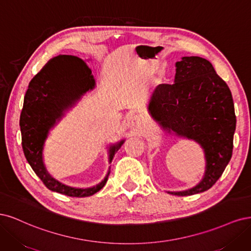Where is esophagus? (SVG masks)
Segmentation results:
<instances>
[{
	"instance_id": "esophagus-1",
	"label": "esophagus",
	"mask_w": 251,
	"mask_h": 251,
	"mask_svg": "<svg viewBox=\"0 0 251 251\" xmlns=\"http://www.w3.org/2000/svg\"><path fill=\"white\" fill-rule=\"evenodd\" d=\"M144 122H145V120H144L143 116H141L139 114H134L130 118V124L134 128H141L144 125Z\"/></svg>"
}]
</instances>
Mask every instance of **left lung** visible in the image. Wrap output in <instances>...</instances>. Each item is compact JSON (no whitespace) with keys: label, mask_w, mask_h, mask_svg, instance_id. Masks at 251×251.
<instances>
[{"label":"left lung","mask_w":251,"mask_h":251,"mask_svg":"<svg viewBox=\"0 0 251 251\" xmlns=\"http://www.w3.org/2000/svg\"><path fill=\"white\" fill-rule=\"evenodd\" d=\"M175 66L174 83L155 88L148 110L169 133L194 140L204 151L206 166L202 180L187 191L169 192L190 196L211 189L229 163L236 115L229 87L211 62L185 56Z\"/></svg>","instance_id":"left-lung-1"}]
</instances>
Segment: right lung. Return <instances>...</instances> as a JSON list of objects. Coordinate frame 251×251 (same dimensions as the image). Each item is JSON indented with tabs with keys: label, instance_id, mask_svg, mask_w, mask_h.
Instances as JSON below:
<instances>
[{
	"label": "right lung",
	"instance_id": "1",
	"mask_svg": "<svg viewBox=\"0 0 251 251\" xmlns=\"http://www.w3.org/2000/svg\"><path fill=\"white\" fill-rule=\"evenodd\" d=\"M95 86L92 71L84 60L76 56L59 55L48 61L31 80L24 98L20 119L24 154L48 189L71 197H87L99 192L108 179L109 170L105 178L92 188L69 187L48 173L43 159L44 145L56 121ZM123 143L124 140L109 147V164Z\"/></svg>",
	"mask_w": 251,
	"mask_h": 251
}]
</instances>
